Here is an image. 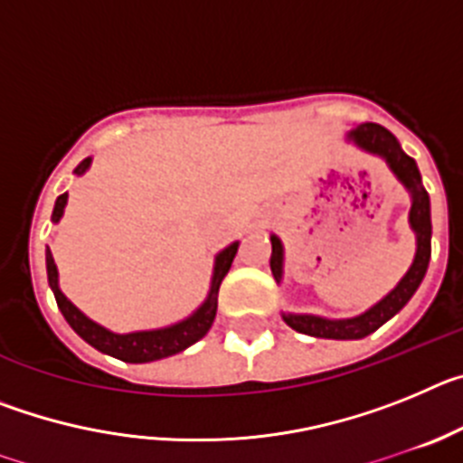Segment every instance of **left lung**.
Segmentation results:
<instances>
[{"label":"left lung","instance_id":"left-lung-1","mask_svg":"<svg viewBox=\"0 0 463 463\" xmlns=\"http://www.w3.org/2000/svg\"><path fill=\"white\" fill-rule=\"evenodd\" d=\"M345 141L357 146L364 153L383 159L384 165L390 166L392 174L396 175V181L406 187V192L411 194L408 222L415 232L417 248L411 269L396 282V288L384 294L378 304L354 315V317L331 320V317H322V315L282 313L285 325L292 326L298 334H308L315 338H334V341H357V338L373 334L387 320H392L417 292L429 269V260H431V202H429V194L422 185V175H420L415 159L403 153L401 143L396 141L390 129H384L383 125H375V122H364V125L350 129L345 134ZM282 269H285V248H282V241L276 234H271V273L276 282H282Z\"/></svg>","mask_w":463,"mask_h":463}]
</instances>
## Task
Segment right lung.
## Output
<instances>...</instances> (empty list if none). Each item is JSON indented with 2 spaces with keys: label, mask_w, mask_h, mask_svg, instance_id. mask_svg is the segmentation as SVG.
<instances>
[{
  "label": "right lung",
  "mask_w": 463,
  "mask_h": 463,
  "mask_svg": "<svg viewBox=\"0 0 463 463\" xmlns=\"http://www.w3.org/2000/svg\"><path fill=\"white\" fill-rule=\"evenodd\" d=\"M92 165V157H85L73 174L83 175L85 171ZM69 194L57 196L55 208H52V224H57L64 215V206H67ZM241 241L229 243L224 250H220L213 261V276H211V288H208L206 298L202 301V306L194 310L192 315H187L185 320L174 322L169 326H159V329H141V331H129V334H116V331L106 329L99 322L90 320L88 315L80 308L69 301L64 297V292L60 289V273H57V264L52 260L51 248L46 245V271H48V285H51L52 294H55L57 308L64 315V320L69 322L76 334L83 338L85 343L99 350V353L110 354V357L120 359V362L129 364H146V362H157V359L171 357V354H178L183 350H187L190 345H194L196 341H202L203 336L211 329L213 320H215V313H218V292L220 285H222V278L227 276V271L232 269V261H234L236 250H239Z\"/></svg>",
  "instance_id": "right-lung-1"
}]
</instances>
